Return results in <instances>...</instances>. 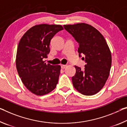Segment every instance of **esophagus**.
<instances>
[{
  "label": "esophagus",
  "instance_id": "1",
  "mask_svg": "<svg viewBox=\"0 0 127 127\" xmlns=\"http://www.w3.org/2000/svg\"><path fill=\"white\" fill-rule=\"evenodd\" d=\"M61 68L62 69H64L66 67H67V65H64V64H61Z\"/></svg>",
  "mask_w": 127,
  "mask_h": 127
}]
</instances>
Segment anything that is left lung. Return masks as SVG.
I'll return each instance as SVG.
<instances>
[{
    "mask_svg": "<svg viewBox=\"0 0 127 127\" xmlns=\"http://www.w3.org/2000/svg\"><path fill=\"white\" fill-rule=\"evenodd\" d=\"M64 27L78 43V53L85 55L86 63L84 70L74 65L76 73L72 77L74 88L83 95L95 94L105 85L111 67V53L106 39L89 24L82 23Z\"/></svg>",
    "mask_w": 127,
    "mask_h": 127,
    "instance_id": "left-lung-1",
    "label": "left lung"
}]
</instances>
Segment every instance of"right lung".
<instances>
[{"mask_svg": "<svg viewBox=\"0 0 127 127\" xmlns=\"http://www.w3.org/2000/svg\"><path fill=\"white\" fill-rule=\"evenodd\" d=\"M63 29L60 25L39 24L26 32L18 45L16 65L24 85L37 95L51 92L58 82L61 67L46 64L51 40Z\"/></svg>", "mask_w": 127, "mask_h": 127, "instance_id": "add662e5", "label": "right lung"}]
</instances>
